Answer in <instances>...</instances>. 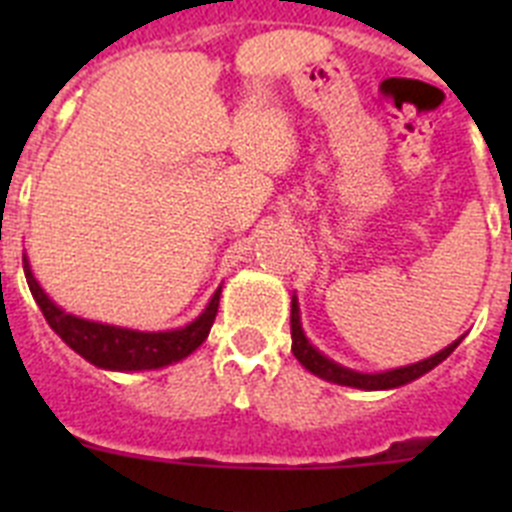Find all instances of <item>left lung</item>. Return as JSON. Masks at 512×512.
I'll return each mask as SVG.
<instances>
[{"mask_svg": "<svg viewBox=\"0 0 512 512\" xmlns=\"http://www.w3.org/2000/svg\"><path fill=\"white\" fill-rule=\"evenodd\" d=\"M289 325H292V354L297 356L307 372H312L315 377L325 379V382L343 384V387H356V390H395V387H402V384L413 382V379L423 377L425 372H431L433 366L441 364L443 359H449V354L461 343L454 341L451 346H446L443 351H438L431 359H423L418 364L400 366V369H390V372H379V374H364L354 372V369H346V366L336 364L333 359L323 356L318 348L307 341L305 330H302L300 323V307H297V297H292V318H289Z\"/></svg>", "mask_w": 512, "mask_h": 512, "instance_id": "8db88e82", "label": "left lung"}]
</instances>
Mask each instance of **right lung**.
<instances>
[{"mask_svg":"<svg viewBox=\"0 0 512 512\" xmlns=\"http://www.w3.org/2000/svg\"><path fill=\"white\" fill-rule=\"evenodd\" d=\"M22 266H25L27 287H30L35 302L43 310L48 325L61 336V341L74 348L79 356H84L89 364L99 366V369H110V372L161 369V366L187 359L194 348H200L205 343L207 333H210L212 323H215L217 305H220V289H217L210 305L202 310L200 318L192 320L184 328L158 330V333L94 323V320L76 318L71 312L61 310L51 297L45 295L38 279L33 277L27 256H22Z\"/></svg>","mask_w":512,"mask_h":512,"instance_id":"obj_1","label":"right lung"}]
</instances>
